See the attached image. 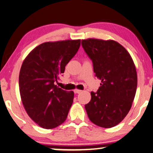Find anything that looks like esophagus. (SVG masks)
<instances>
[{"instance_id": "esophagus-1", "label": "esophagus", "mask_w": 153, "mask_h": 153, "mask_svg": "<svg viewBox=\"0 0 153 153\" xmlns=\"http://www.w3.org/2000/svg\"><path fill=\"white\" fill-rule=\"evenodd\" d=\"M81 92H82L81 90H79V89L74 90V93H75V94H80Z\"/></svg>"}]
</instances>
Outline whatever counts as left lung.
<instances>
[{
  "instance_id": "1",
  "label": "left lung",
  "mask_w": 153,
  "mask_h": 153,
  "mask_svg": "<svg viewBox=\"0 0 153 153\" xmlns=\"http://www.w3.org/2000/svg\"><path fill=\"white\" fill-rule=\"evenodd\" d=\"M82 46L93 63L96 77L101 80L96 92L85 105L92 123L109 128L121 122L132 107L137 87V75L130 55L113 40L88 39Z\"/></svg>"
}]
</instances>
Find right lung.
<instances>
[{
    "instance_id": "obj_1",
    "label": "right lung",
    "mask_w": 153,
    "mask_h": 153,
    "mask_svg": "<svg viewBox=\"0 0 153 153\" xmlns=\"http://www.w3.org/2000/svg\"><path fill=\"white\" fill-rule=\"evenodd\" d=\"M79 46V39L43 43L23 62L19 79L21 100L29 117L43 128H55L67 118L74 93L54 83Z\"/></svg>"
}]
</instances>
